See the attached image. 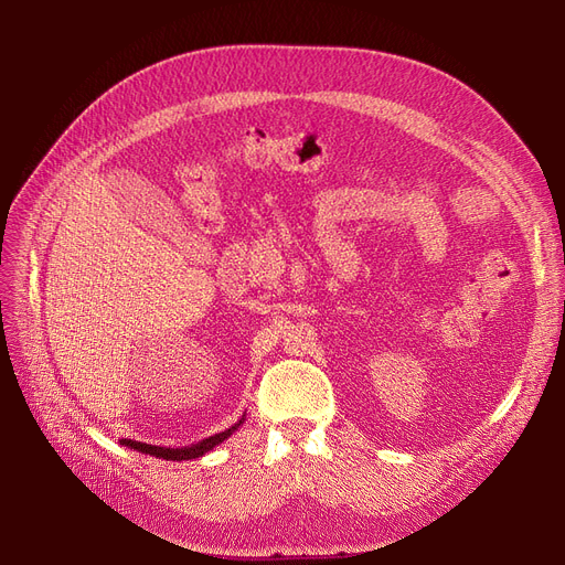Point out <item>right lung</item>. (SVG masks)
<instances>
[{
  "label": "right lung",
  "mask_w": 565,
  "mask_h": 565,
  "mask_svg": "<svg viewBox=\"0 0 565 565\" xmlns=\"http://www.w3.org/2000/svg\"><path fill=\"white\" fill-rule=\"evenodd\" d=\"M243 424H245V414H243V419L237 422V424H233L231 428H226V430H222V433H215V435H211V437H205V439H201V441H196V444H190V447H178V449L156 447V444H143V441H135V439H121V444H124V447H128V449H135V451H139V454H146V456L162 458V460H178V462H181V460L201 458V456H205L207 451H213L215 447H220V444H222L224 439H228Z\"/></svg>",
  "instance_id": "1"
}]
</instances>
